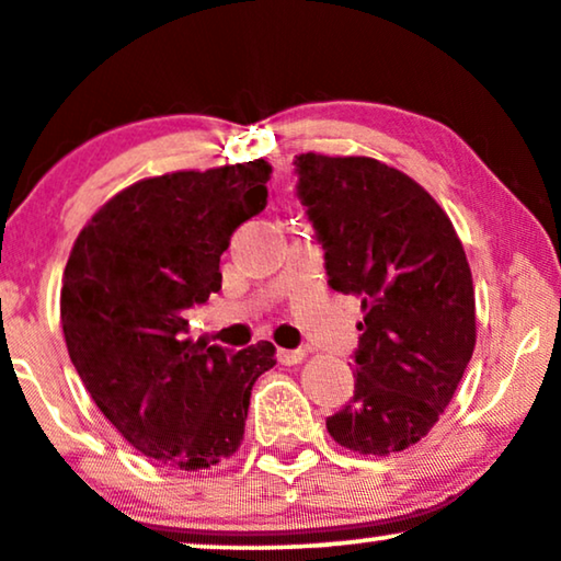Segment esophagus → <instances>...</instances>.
I'll list each match as a JSON object with an SVG mask.
<instances>
[{
  "mask_svg": "<svg viewBox=\"0 0 561 561\" xmlns=\"http://www.w3.org/2000/svg\"><path fill=\"white\" fill-rule=\"evenodd\" d=\"M304 358H307V351H304V348H294V351H288V348H278V362H280V364H286V366L301 364Z\"/></svg>",
  "mask_w": 561,
  "mask_h": 561,
  "instance_id": "esophagus-1",
  "label": "esophagus"
}]
</instances>
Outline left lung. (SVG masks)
I'll list each match as a JSON object with an SVG mask.
<instances>
[{"mask_svg": "<svg viewBox=\"0 0 561 561\" xmlns=\"http://www.w3.org/2000/svg\"><path fill=\"white\" fill-rule=\"evenodd\" d=\"M294 163L330 288L364 309L354 398L328 432L354 453H400L437 424L473 356L466 252L447 213L403 171L364 156Z\"/></svg>", "mask_w": 561, "mask_h": 561, "instance_id": "left-lung-1", "label": "left lung"}]
</instances>
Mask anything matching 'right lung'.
Returning <instances> with one entry per match:
<instances>
[{"label": "right lung", "mask_w": 561, "mask_h": 561, "mask_svg": "<svg viewBox=\"0 0 561 561\" xmlns=\"http://www.w3.org/2000/svg\"><path fill=\"white\" fill-rule=\"evenodd\" d=\"M270 163L142 179L88 220L61 278L75 369L116 432L145 458L203 471L244 439L252 385L275 345L195 343L192 307L220 291L231 233L267 205Z\"/></svg>", "instance_id": "obj_1"}]
</instances>
